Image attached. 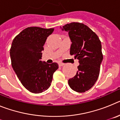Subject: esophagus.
Masks as SVG:
<instances>
[{"instance_id":"34e87169","label":"esophagus","mask_w":120,"mask_h":120,"mask_svg":"<svg viewBox=\"0 0 120 120\" xmlns=\"http://www.w3.org/2000/svg\"><path fill=\"white\" fill-rule=\"evenodd\" d=\"M64 64H65L62 63V62H59V67H62V66H63V65H64Z\"/></svg>"}]
</instances>
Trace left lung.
I'll use <instances>...</instances> for the list:
<instances>
[{
    "label": "left lung",
    "instance_id": "8db88e82",
    "mask_svg": "<svg viewBox=\"0 0 120 120\" xmlns=\"http://www.w3.org/2000/svg\"><path fill=\"white\" fill-rule=\"evenodd\" d=\"M62 30L68 32L72 42L70 55L79 62L76 75L68 80V85L75 91L84 93L93 87L99 76L103 60L101 41L96 33L82 23L67 24Z\"/></svg>",
    "mask_w": 120,
    "mask_h": 120
}]
</instances>
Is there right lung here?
Instances as JSON below:
<instances>
[{
	"label": "right lung",
	"mask_w": 120,
	"mask_h": 120,
	"mask_svg": "<svg viewBox=\"0 0 120 120\" xmlns=\"http://www.w3.org/2000/svg\"><path fill=\"white\" fill-rule=\"evenodd\" d=\"M53 28L29 27L12 41L10 49L11 65L18 78L26 90L35 94L47 90L58 68L56 62L47 64L40 60L43 45Z\"/></svg>",
	"instance_id": "right-lung-1"
}]
</instances>
